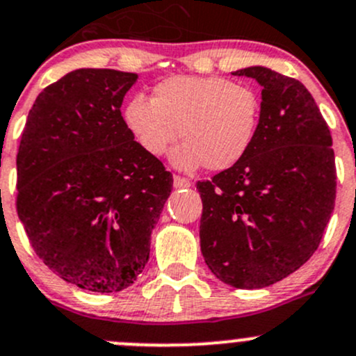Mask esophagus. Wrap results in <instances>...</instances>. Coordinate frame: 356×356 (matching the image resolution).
Here are the masks:
<instances>
[{
    "instance_id": "34e87169",
    "label": "esophagus",
    "mask_w": 356,
    "mask_h": 356,
    "mask_svg": "<svg viewBox=\"0 0 356 356\" xmlns=\"http://www.w3.org/2000/svg\"><path fill=\"white\" fill-rule=\"evenodd\" d=\"M191 186V182L188 181L186 177H181V175H174V188L175 189H184V188H189Z\"/></svg>"
}]
</instances>
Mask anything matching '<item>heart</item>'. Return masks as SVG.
<instances>
[{
    "instance_id": "heart-1",
    "label": "heart",
    "mask_w": 356,
    "mask_h": 356,
    "mask_svg": "<svg viewBox=\"0 0 356 356\" xmlns=\"http://www.w3.org/2000/svg\"><path fill=\"white\" fill-rule=\"evenodd\" d=\"M260 98L246 84L224 77L175 75L158 82L152 99L134 96L124 106V124L139 148L161 156L170 153L181 170H227L246 156L260 125Z\"/></svg>"
}]
</instances>
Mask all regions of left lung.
<instances>
[{
    "label": "left lung",
    "instance_id": "1",
    "mask_svg": "<svg viewBox=\"0 0 356 356\" xmlns=\"http://www.w3.org/2000/svg\"><path fill=\"white\" fill-rule=\"evenodd\" d=\"M232 75L261 86L260 125L239 163L196 186L200 245L218 281L260 289L298 270L321 245L336 200L332 138L300 81L260 65Z\"/></svg>",
    "mask_w": 356,
    "mask_h": 356
}]
</instances>
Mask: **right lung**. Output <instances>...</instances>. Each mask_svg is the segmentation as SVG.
Instances as JSON below:
<instances>
[{
    "instance_id": "right-lung-1",
    "label": "right lung",
    "mask_w": 356,
    "mask_h": 356,
    "mask_svg": "<svg viewBox=\"0 0 356 356\" xmlns=\"http://www.w3.org/2000/svg\"><path fill=\"white\" fill-rule=\"evenodd\" d=\"M138 74L77 68L35 98L17 155V211L38 257L95 293L132 284L170 196V172L139 148L122 102Z\"/></svg>"
}]
</instances>
